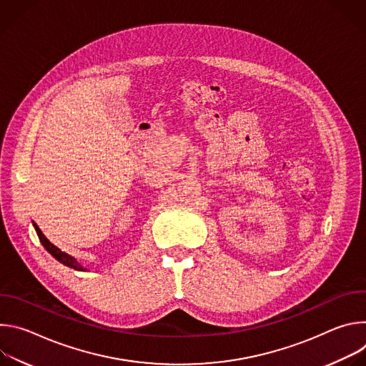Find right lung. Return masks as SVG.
<instances>
[{
    "mask_svg": "<svg viewBox=\"0 0 366 366\" xmlns=\"http://www.w3.org/2000/svg\"><path fill=\"white\" fill-rule=\"evenodd\" d=\"M33 226H34V229H36V233H37V236H39L41 244L44 246V249H46L51 256H54L55 259H58L61 264H64V265H66V267H69V268H74V269H76V271H85L84 267H81V265L76 262V259H75L74 256H71V254L62 252V250H61L59 247H56L54 243H50V242L47 240V237L41 233V230L39 229V226H37L36 223H33Z\"/></svg>",
    "mask_w": 366,
    "mask_h": 366,
    "instance_id": "right-lung-1",
    "label": "right lung"
}]
</instances>
